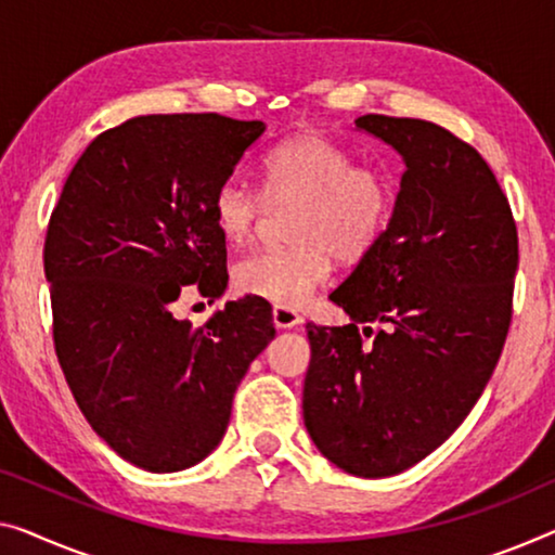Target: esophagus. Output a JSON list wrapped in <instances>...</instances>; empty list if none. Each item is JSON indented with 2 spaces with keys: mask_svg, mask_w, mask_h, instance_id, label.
<instances>
[{
  "mask_svg": "<svg viewBox=\"0 0 555 555\" xmlns=\"http://www.w3.org/2000/svg\"><path fill=\"white\" fill-rule=\"evenodd\" d=\"M271 317H274V326L276 328H294V326L301 324L299 313H296L294 309H284V306H274Z\"/></svg>",
  "mask_w": 555,
  "mask_h": 555,
  "instance_id": "obj_1",
  "label": "esophagus"
}]
</instances>
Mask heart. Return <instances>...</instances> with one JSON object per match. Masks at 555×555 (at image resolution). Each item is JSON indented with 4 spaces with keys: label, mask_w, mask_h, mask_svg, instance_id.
Wrapping results in <instances>:
<instances>
[{
    "label": "heart",
    "mask_w": 555,
    "mask_h": 555,
    "mask_svg": "<svg viewBox=\"0 0 555 555\" xmlns=\"http://www.w3.org/2000/svg\"><path fill=\"white\" fill-rule=\"evenodd\" d=\"M263 195L271 204L299 202L286 249H256L236 261L234 286L284 309H299L341 261L374 249L393 211V184L382 169L353 164L341 144L319 131L284 139L261 162ZM267 199L229 179L211 198V217L229 244L249 242Z\"/></svg>",
    "instance_id": "obj_1"
}]
</instances>
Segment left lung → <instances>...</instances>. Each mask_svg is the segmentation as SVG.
<instances>
[{"instance_id":"obj_1","label":"left lung","mask_w":555,"mask_h":555,"mask_svg":"<svg viewBox=\"0 0 555 555\" xmlns=\"http://www.w3.org/2000/svg\"><path fill=\"white\" fill-rule=\"evenodd\" d=\"M357 129L391 144L406 171L382 238L328 296L351 324H306L304 424L346 474L384 478L436 451L489 384L518 234L491 167L449 129L384 114Z\"/></svg>"}]
</instances>
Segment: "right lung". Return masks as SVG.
<instances>
[{
	"label": "right lung",
	"instance_id": "add662e5",
	"mask_svg": "<svg viewBox=\"0 0 555 555\" xmlns=\"http://www.w3.org/2000/svg\"><path fill=\"white\" fill-rule=\"evenodd\" d=\"M263 129L221 114L124 121L85 149L49 219L44 274L66 384L99 438L152 474L217 449L236 386L276 334L256 296L198 328L173 317L186 286L224 294L211 198Z\"/></svg>",
	"mask_w": 555,
	"mask_h": 555
}]
</instances>
